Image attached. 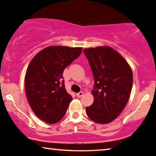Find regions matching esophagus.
<instances>
[{
    "instance_id": "1",
    "label": "esophagus",
    "mask_w": 156,
    "mask_h": 156,
    "mask_svg": "<svg viewBox=\"0 0 156 156\" xmlns=\"http://www.w3.org/2000/svg\"><path fill=\"white\" fill-rule=\"evenodd\" d=\"M83 92H82V91L78 93V94H76V96H78V98H80V97H81V96H83Z\"/></svg>"
}]
</instances>
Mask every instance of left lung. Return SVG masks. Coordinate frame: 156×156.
<instances>
[{
  "mask_svg": "<svg viewBox=\"0 0 156 156\" xmlns=\"http://www.w3.org/2000/svg\"><path fill=\"white\" fill-rule=\"evenodd\" d=\"M94 78L93 104L86 108L88 117L98 124H107L125 107L133 83L130 66L110 47L83 50Z\"/></svg>",
  "mask_w": 156,
  "mask_h": 156,
  "instance_id": "8db88e82",
  "label": "left lung"
}]
</instances>
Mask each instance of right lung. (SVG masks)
<instances>
[{"mask_svg": "<svg viewBox=\"0 0 156 156\" xmlns=\"http://www.w3.org/2000/svg\"><path fill=\"white\" fill-rule=\"evenodd\" d=\"M81 52V47L50 46L31 60L26 73L25 90L39 119L54 124L64 117L73 98L65 88L62 74Z\"/></svg>", "mask_w": 156, "mask_h": 156, "instance_id": "obj_1", "label": "right lung"}]
</instances>
